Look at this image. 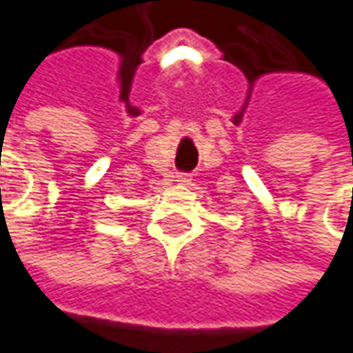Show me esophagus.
<instances>
[{
	"label": "esophagus",
	"instance_id": "obj_1",
	"mask_svg": "<svg viewBox=\"0 0 353 353\" xmlns=\"http://www.w3.org/2000/svg\"><path fill=\"white\" fill-rule=\"evenodd\" d=\"M176 181L179 185H190V181H192V176H188V174H177Z\"/></svg>",
	"mask_w": 353,
	"mask_h": 353
}]
</instances>
